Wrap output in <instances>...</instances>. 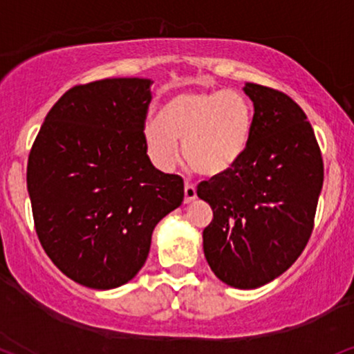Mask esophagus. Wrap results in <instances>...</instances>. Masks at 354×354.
Instances as JSON below:
<instances>
[{
  "label": "esophagus",
  "instance_id": "obj_1",
  "mask_svg": "<svg viewBox=\"0 0 354 354\" xmlns=\"http://www.w3.org/2000/svg\"><path fill=\"white\" fill-rule=\"evenodd\" d=\"M195 198H197V189H195V185L190 184V182H185V187H184V202L185 203H190V202H194Z\"/></svg>",
  "mask_w": 354,
  "mask_h": 354
}]
</instances>
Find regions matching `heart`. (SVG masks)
<instances>
[{
    "instance_id": "heart-1",
    "label": "heart",
    "mask_w": 354,
    "mask_h": 354,
    "mask_svg": "<svg viewBox=\"0 0 354 354\" xmlns=\"http://www.w3.org/2000/svg\"><path fill=\"white\" fill-rule=\"evenodd\" d=\"M252 110L238 91H180L144 126V142L157 167L172 169L178 142L187 164L202 176H220L250 146Z\"/></svg>"
}]
</instances>
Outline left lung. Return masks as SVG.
I'll return each instance as SVG.
<instances>
[{
    "label": "left lung",
    "mask_w": 354,
    "mask_h": 354,
    "mask_svg": "<svg viewBox=\"0 0 354 354\" xmlns=\"http://www.w3.org/2000/svg\"><path fill=\"white\" fill-rule=\"evenodd\" d=\"M254 104L250 146L228 172L198 184L213 210L207 263L221 282L256 289L297 261L313 230L324 160L302 108L282 91L246 84Z\"/></svg>",
    "instance_id": "left-lung-1"
}]
</instances>
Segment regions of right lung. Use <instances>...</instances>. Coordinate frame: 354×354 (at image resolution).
<instances>
[{"mask_svg":"<svg viewBox=\"0 0 354 354\" xmlns=\"http://www.w3.org/2000/svg\"><path fill=\"white\" fill-rule=\"evenodd\" d=\"M149 78H104L65 91L39 129L28 192L44 251L90 289L129 282L152 231L180 207L184 180L152 165L144 142Z\"/></svg>","mask_w":354,"mask_h":354,"instance_id":"1","label":"right lung"}]
</instances>
